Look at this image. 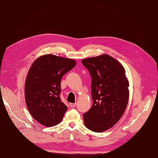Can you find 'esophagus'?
Returning a JSON list of instances; mask_svg holds the SVG:
<instances>
[{"label": "esophagus", "instance_id": "esophagus-1", "mask_svg": "<svg viewBox=\"0 0 158 158\" xmlns=\"http://www.w3.org/2000/svg\"><path fill=\"white\" fill-rule=\"evenodd\" d=\"M76 103H70V106L71 107H76Z\"/></svg>", "mask_w": 158, "mask_h": 158}]
</instances>
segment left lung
Here are the masks:
<instances>
[{
	"label": "left lung",
	"instance_id": "8db88e82",
	"mask_svg": "<svg viewBox=\"0 0 158 158\" xmlns=\"http://www.w3.org/2000/svg\"><path fill=\"white\" fill-rule=\"evenodd\" d=\"M92 78L93 105L83 114L84 125L90 131L102 132L119 121L128 102V81L122 64L108 55L82 60Z\"/></svg>",
	"mask_w": 158,
	"mask_h": 158
}]
</instances>
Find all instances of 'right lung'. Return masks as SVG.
I'll list each match as a JSON object with an SVG mask.
<instances>
[{"label": "right lung", "instance_id": "obj_1", "mask_svg": "<svg viewBox=\"0 0 158 158\" xmlns=\"http://www.w3.org/2000/svg\"><path fill=\"white\" fill-rule=\"evenodd\" d=\"M76 64L73 59L53 55L33 63L26 80L25 99L31 115L41 125L52 127L63 119L67 107L60 98L61 78Z\"/></svg>", "mask_w": 158, "mask_h": 158}]
</instances>
